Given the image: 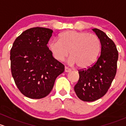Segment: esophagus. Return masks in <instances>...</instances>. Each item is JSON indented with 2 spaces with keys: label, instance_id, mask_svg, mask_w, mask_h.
Masks as SVG:
<instances>
[{
  "label": "esophagus",
  "instance_id": "34e87169",
  "mask_svg": "<svg viewBox=\"0 0 126 126\" xmlns=\"http://www.w3.org/2000/svg\"><path fill=\"white\" fill-rule=\"evenodd\" d=\"M71 71H72V70H71L70 68H68L67 67H65V72L68 73V72H70Z\"/></svg>",
  "mask_w": 126,
  "mask_h": 126
}]
</instances>
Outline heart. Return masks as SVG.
Returning <instances> with one entry per match:
<instances>
[{
    "mask_svg": "<svg viewBox=\"0 0 126 126\" xmlns=\"http://www.w3.org/2000/svg\"><path fill=\"white\" fill-rule=\"evenodd\" d=\"M48 48L54 58L63 61L70 54L68 63L81 68L91 67L96 62L101 50L100 40L95 34L68 30L59 36V41L51 40Z\"/></svg>",
    "mask_w": 126,
    "mask_h": 126,
    "instance_id": "obj_1",
    "label": "heart"
}]
</instances>
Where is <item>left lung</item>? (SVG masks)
<instances>
[{
    "label": "left lung",
    "instance_id": "obj_1",
    "mask_svg": "<svg viewBox=\"0 0 126 126\" xmlns=\"http://www.w3.org/2000/svg\"><path fill=\"white\" fill-rule=\"evenodd\" d=\"M93 31L100 40L101 55L92 67L79 70V79L74 87L78 97L87 102L97 100L107 93L116 75L118 59L113 41L100 30Z\"/></svg>",
    "mask_w": 126,
    "mask_h": 126
}]
</instances>
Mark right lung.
<instances>
[{
  "label": "right lung",
  "mask_w": 126,
  "mask_h": 126,
  "mask_svg": "<svg viewBox=\"0 0 126 126\" xmlns=\"http://www.w3.org/2000/svg\"><path fill=\"white\" fill-rule=\"evenodd\" d=\"M53 30L30 28L18 36L10 51L11 69L16 85L25 96L41 99L51 90L64 65L53 57L47 47Z\"/></svg>",
  "instance_id": "right-lung-1"
}]
</instances>
